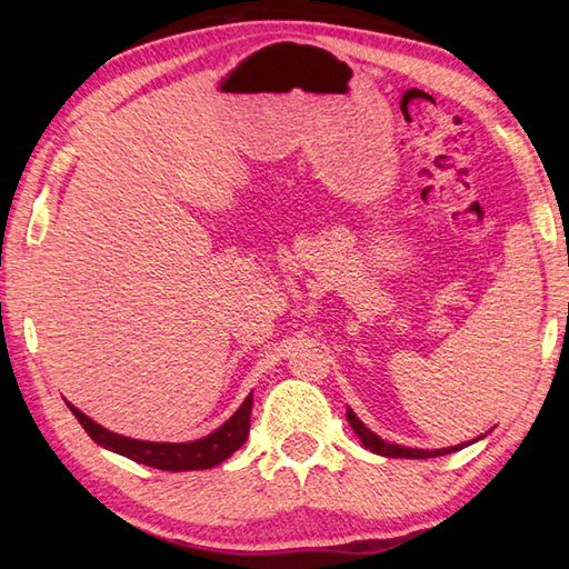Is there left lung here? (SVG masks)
<instances>
[{
	"label": "left lung",
	"instance_id": "1",
	"mask_svg": "<svg viewBox=\"0 0 569 569\" xmlns=\"http://www.w3.org/2000/svg\"><path fill=\"white\" fill-rule=\"evenodd\" d=\"M347 420L349 426H352V430L357 432V438L361 440V445L367 447V450H371L373 455H381V457H403V459H428V457H440V455H450V452H457L462 450V447L477 442V440H469V442H462V445H455V447H445V450H413V447H403V445H391L381 440L377 432H371L365 422H361L352 408H347Z\"/></svg>",
	"mask_w": 569,
	"mask_h": 569
}]
</instances>
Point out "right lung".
I'll return each mask as SVG.
<instances>
[{"label":"right lung","instance_id":"add662e5","mask_svg":"<svg viewBox=\"0 0 569 569\" xmlns=\"http://www.w3.org/2000/svg\"><path fill=\"white\" fill-rule=\"evenodd\" d=\"M251 403H253V393H249L244 398V403L239 406L237 413L229 418L224 426H220L214 432H210L208 438H200V440H192V442L131 440V438H124V435H117L112 430L98 426V422L84 416L82 410H78L72 403H68V408L72 410V416L78 418V422L84 428V432H88L94 442L102 445L104 450L124 455L129 459H134V462L153 467V469L192 471V469L217 467L247 442Z\"/></svg>","mask_w":569,"mask_h":569}]
</instances>
